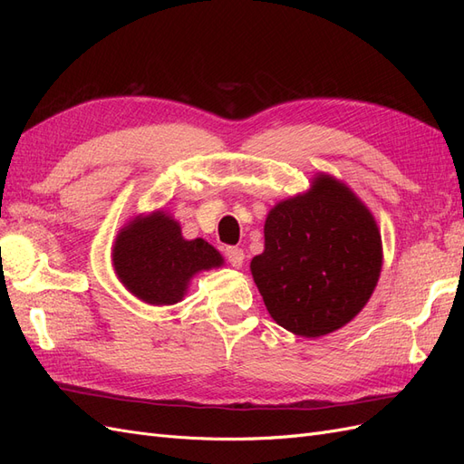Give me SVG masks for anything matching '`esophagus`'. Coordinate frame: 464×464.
Instances as JSON below:
<instances>
[{
	"label": "esophagus",
	"instance_id": "34e87169",
	"mask_svg": "<svg viewBox=\"0 0 464 464\" xmlns=\"http://www.w3.org/2000/svg\"><path fill=\"white\" fill-rule=\"evenodd\" d=\"M224 256H227L228 263L232 266H236V269H240V266L244 265L246 256H244V251L240 247H227V249H224Z\"/></svg>",
	"mask_w": 464,
	"mask_h": 464
}]
</instances>
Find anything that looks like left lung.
Returning a JSON list of instances; mask_svg holds the SVG:
<instances>
[{"label": "left lung", "mask_w": 464, "mask_h": 464, "mask_svg": "<svg viewBox=\"0 0 464 464\" xmlns=\"http://www.w3.org/2000/svg\"><path fill=\"white\" fill-rule=\"evenodd\" d=\"M263 232L265 249L249 269L280 327L317 339L344 327L372 298L382 232L344 181L317 172L310 189L269 210Z\"/></svg>", "instance_id": "obj_1"}]
</instances>
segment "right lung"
<instances>
[{"label": "right lung", "mask_w": 464, "mask_h": 464, "mask_svg": "<svg viewBox=\"0 0 464 464\" xmlns=\"http://www.w3.org/2000/svg\"><path fill=\"white\" fill-rule=\"evenodd\" d=\"M224 257L203 237L186 240L179 222L166 210L130 218L111 246V266L137 300L172 305L184 300L193 276L218 269Z\"/></svg>", "instance_id": "obj_1"}]
</instances>
